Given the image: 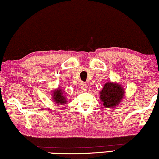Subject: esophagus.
<instances>
[{
    "instance_id": "esophagus-1",
    "label": "esophagus",
    "mask_w": 159,
    "mask_h": 159,
    "mask_svg": "<svg viewBox=\"0 0 159 159\" xmlns=\"http://www.w3.org/2000/svg\"><path fill=\"white\" fill-rule=\"evenodd\" d=\"M80 89H82L83 91H85L87 89V85L86 83H82L80 84Z\"/></svg>"
}]
</instances>
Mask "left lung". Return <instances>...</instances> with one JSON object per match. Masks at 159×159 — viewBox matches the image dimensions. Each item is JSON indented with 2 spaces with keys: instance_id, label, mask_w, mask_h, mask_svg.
Segmentation results:
<instances>
[{
  "instance_id": "1",
  "label": "left lung",
  "mask_w": 159,
  "mask_h": 159,
  "mask_svg": "<svg viewBox=\"0 0 159 159\" xmlns=\"http://www.w3.org/2000/svg\"><path fill=\"white\" fill-rule=\"evenodd\" d=\"M124 89L119 83L109 82L100 91V100L105 108H115L122 102L124 97Z\"/></svg>"
}]
</instances>
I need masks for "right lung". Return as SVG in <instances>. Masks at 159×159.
I'll list each match as a JSON object with an SVG mask.
<instances>
[{
    "label": "right lung",
    "instance_id": "right-lung-1",
    "mask_svg": "<svg viewBox=\"0 0 159 159\" xmlns=\"http://www.w3.org/2000/svg\"><path fill=\"white\" fill-rule=\"evenodd\" d=\"M53 101L59 105V104H61V105H64L67 102V100L65 99V97L63 94V91H61V89L60 88L57 89V90H54L53 91Z\"/></svg>",
    "mask_w": 159,
    "mask_h": 159
}]
</instances>
